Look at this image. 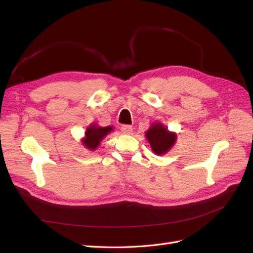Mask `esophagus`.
<instances>
[{
	"label": "esophagus",
	"mask_w": 253,
	"mask_h": 253,
	"mask_svg": "<svg viewBox=\"0 0 253 253\" xmlns=\"http://www.w3.org/2000/svg\"><path fill=\"white\" fill-rule=\"evenodd\" d=\"M121 132L125 134H132L133 127L131 126H121Z\"/></svg>",
	"instance_id": "34e87169"
}]
</instances>
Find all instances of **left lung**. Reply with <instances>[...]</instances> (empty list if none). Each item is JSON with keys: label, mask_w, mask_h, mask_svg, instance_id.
<instances>
[{"label": "left lung", "mask_w": 253, "mask_h": 253, "mask_svg": "<svg viewBox=\"0 0 253 253\" xmlns=\"http://www.w3.org/2000/svg\"><path fill=\"white\" fill-rule=\"evenodd\" d=\"M147 138L155 154L162 155L169 151L176 140V135L171 133L160 124L153 125L147 132Z\"/></svg>", "instance_id": "obj_1"}]
</instances>
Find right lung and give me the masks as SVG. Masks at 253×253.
I'll return each instance as SVG.
<instances>
[{"label": "right lung", "instance_id": "obj_1", "mask_svg": "<svg viewBox=\"0 0 253 253\" xmlns=\"http://www.w3.org/2000/svg\"><path fill=\"white\" fill-rule=\"evenodd\" d=\"M112 131V126H106V127H99L96 126H91L88 127L85 132V139L83 140L84 145L87 149L95 150L102 138L108 135Z\"/></svg>", "mask_w": 253, "mask_h": 253}]
</instances>
